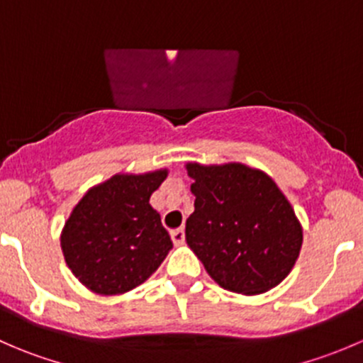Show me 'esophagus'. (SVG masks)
<instances>
[{"label": "esophagus", "instance_id": "esophagus-1", "mask_svg": "<svg viewBox=\"0 0 363 363\" xmlns=\"http://www.w3.org/2000/svg\"><path fill=\"white\" fill-rule=\"evenodd\" d=\"M170 237H172V240H174V244H177V246L184 244V240H186V233H184V230H182V228L174 230V232L170 233Z\"/></svg>", "mask_w": 363, "mask_h": 363}]
</instances>
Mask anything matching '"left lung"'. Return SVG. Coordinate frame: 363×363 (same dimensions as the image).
Segmentation results:
<instances>
[{
  "label": "left lung",
  "mask_w": 363,
  "mask_h": 363,
  "mask_svg": "<svg viewBox=\"0 0 363 363\" xmlns=\"http://www.w3.org/2000/svg\"><path fill=\"white\" fill-rule=\"evenodd\" d=\"M195 212L186 242L221 288L259 295L294 269L302 225L270 175L244 163L186 164Z\"/></svg>",
  "instance_id": "obj_1"
}]
</instances>
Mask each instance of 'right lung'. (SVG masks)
Listing matches in <instances>:
<instances>
[{
	"label": "right lung",
	"instance_id": "right-lung-1",
	"mask_svg": "<svg viewBox=\"0 0 363 363\" xmlns=\"http://www.w3.org/2000/svg\"><path fill=\"white\" fill-rule=\"evenodd\" d=\"M168 170L116 174L87 189L61 232L73 276L93 294L123 295L158 270L172 239L149 199Z\"/></svg>",
	"mask_w": 363,
	"mask_h": 363
}]
</instances>
